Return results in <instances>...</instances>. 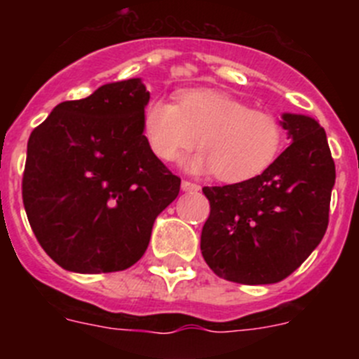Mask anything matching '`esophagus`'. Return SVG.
Here are the masks:
<instances>
[{
    "instance_id": "34e87169",
    "label": "esophagus",
    "mask_w": 359,
    "mask_h": 359,
    "mask_svg": "<svg viewBox=\"0 0 359 359\" xmlns=\"http://www.w3.org/2000/svg\"><path fill=\"white\" fill-rule=\"evenodd\" d=\"M199 189H201V187H199L198 183L187 182V180H183V182H182V190H183V192H199Z\"/></svg>"
}]
</instances>
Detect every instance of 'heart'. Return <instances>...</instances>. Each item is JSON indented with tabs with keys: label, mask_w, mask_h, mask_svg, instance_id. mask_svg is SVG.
<instances>
[{
	"label": "heart",
	"mask_w": 359,
	"mask_h": 359,
	"mask_svg": "<svg viewBox=\"0 0 359 359\" xmlns=\"http://www.w3.org/2000/svg\"><path fill=\"white\" fill-rule=\"evenodd\" d=\"M149 149L174 161L199 144L203 151L185 160L190 172H210L237 183L271 167L280 154L284 131L273 115L250 109L239 98L214 90H190L177 102L152 100L142 116Z\"/></svg>",
	"instance_id": "obj_1"
}]
</instances>
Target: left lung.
<instances>
[{"mask_svg": "<svg viewBox=\"0 0 359 359\" xmlns=\"http://www.w3.org/2000/svg\"><path fill=\"white\" fill-rule=\"evenodd\" d=\"M291 145L259 176L205 187L210 215L201 253L217 277L237 284H275L291 275L322 241L336 170L323 128L284 113Z\"/></svg>", "mask_w": 359, "mask_h": 359, "instance_id": "left-lung-1", "label": "left lung"}]
</instances>
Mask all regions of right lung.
<instances>
[{
    "label": "right lung",
    "instance_id": "right-lung-1",
    "mask_svg": "<svg viewBox=\"0 0 359 359\" xmlns=\"http://www.w3.org/2000/svg\"><path fill=\"white\" fill-rule=\"evenodd\" d=\"M142 79L109 82L53 107L32 131L23 205L43 250L75 273H111L138 262L158 214L180 194L149 149Z\"/></svg>",
    "mask_w": 359,
    "mask_h": 359
}]
</instances>
